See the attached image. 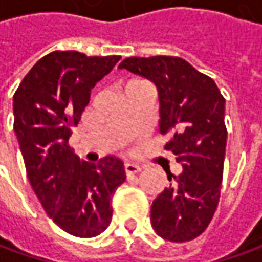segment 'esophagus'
Returning a JSON list of instances; mask_svg holds the SVG:
<instances>
[{
    "label": "esophagus",
    "mask_w": 262,
    "mask_h": 262,
    "mask_svg": "<svg viewBox=\"0 0 262 262\" xmlns=\"http://www.w3.org/2000/svg\"><path fill=\"white\" fill-rule=\"evenodd\" d=\"M124 169H125V173L128 176L134 175V173H138V172L141 170V167L137 166V165H134V163H125Z\"/></svg>",
    "instance_id": "34e87169"
}]
</instances>
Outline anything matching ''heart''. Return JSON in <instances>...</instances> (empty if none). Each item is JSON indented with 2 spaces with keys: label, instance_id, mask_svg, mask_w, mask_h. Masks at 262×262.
<instances>
[{
  "label": "heart",
  "instance_id": "obj_1",
  "mask_svg": "<svg viewBox=\"0 0 262 262\" xmlns=\"http://www.w3.org/2000/svg\"><path fill=\"white\" fill-rule=\"evenodd\" d=\"M137 83H143V81H138V80H133V81H129V83H126L125 87L131 86V84H137Z\"/></svg>",
  "mask_w": 262,
  "mask_h": 262
}]
</instances>
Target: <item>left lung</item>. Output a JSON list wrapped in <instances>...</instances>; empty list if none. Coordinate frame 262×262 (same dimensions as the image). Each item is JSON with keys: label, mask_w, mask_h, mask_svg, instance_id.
Instances as JSON below:
<instances>
[{"label": "left lung", "mask_w": 262, "mask_h": 262, "mask_svg": "<svg viewBox=\"0 0 262 262\" xmlns=\"http://www.w3.org/2000/svg\"><path fill=\"white\" fill-rule=\"evenodd\" d=\"M118 68L150 80L157 89L159 133L170 134V150L181 173L151 204V226L172 242L200 236L220 198L227 131L225 97L214 80L178 56H131Z\"/></svg>", "instance_id": "left-lung-1"}]
</instances>
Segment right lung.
Returning <instances> with one entry per match:
<instances>
[{
    "mask_svg": "<svg viewBox=\"0 0 262 262\" xmlns=\"http://www.w3.org/2000/svg\"><path fill=\"white\" fill-rule=\"evenodd\" d=\"M121 56L55 51L39 59L13 97L14 133L29 182L46 214L67 233L93 237L109 226L112 195L125 181L124 163L81 160L68 146L92 89Z\"/></svg>",
    "mask_w": 262,
    "mask_h": 262,
    "instance_id": "obj_1",
    "label": "right lung"
}]
</instances>
